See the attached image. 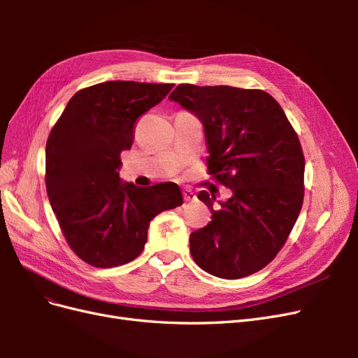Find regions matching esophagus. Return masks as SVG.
I'll return each instance as SVG.
<instances>
[{
  "instance_id": "esophagus-1",
  "label": "esophagus",
  "mask_w": 358,
  "mask_h": 358,
  "mask_svg": "<svg viewBox=\"0 0 358 358\" xmlns=\"http://www.w3.org/2000/svg\"><path fill=\"white\" fill-rule=\"evenodd\" d=\"M183 200H185V201H196L197 196L191 189H185V191H183Z\"/></svg>"
}]
</instances>
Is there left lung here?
<instances>
[{
    "label": "left lung",
    "mask_w": 358,
    "mask_h": 358,
    "mask_svg": "<svg viewBox=\"0 0 358 358\" xmlns=\"http://www.w3.org/2000/svg\"><path fill=\"white\" fill-rule=\"evenodd\" d=\"M171 101L196 115L209 149L208 169L233 196L191 233V255L204 272L239 279L266 267L294 227L305 196V157L282 107L262 90L178 85Z\"/></svg>",
    "instance_id": "1"
}]
</instances>
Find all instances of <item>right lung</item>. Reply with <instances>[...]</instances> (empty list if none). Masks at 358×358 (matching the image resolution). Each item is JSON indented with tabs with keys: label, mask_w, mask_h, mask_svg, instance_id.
I'll use <instances>...</instances> for the list:
<instances>
[{
	"label": "right lung",
	"mask_w": 358,
	"mask_h": 358,
	"mask_svg": "<svg viewBox=\"0 0 358 358\" xmlns=\"http://www.w3.org/2000/svg\"><path fill=\"white\" fill-rule=\"evenodd\" d=\"M173 83L110 80L76 92L46 143V189L73 252L94 267L122 266L140 255L149 224L183 203L173 182L140 188L119 178L137 119Z\"/></svg>",
	"instance_id": "right-lung-1"
}]
</instances>
